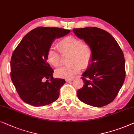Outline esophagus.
<instances>
[{
	"label": "esophagus",
	"instance_id": "obj_1",
	"mask_svg": "<svg viewBox=\"0 0 134 134\" xmlns=\"http://www.w3.org/2000/svg\"><path fill=\"white\" fill-rule=\"evenodd\" d=\"M74 79H66V81H74Z\"/></svg>",
	"mask_w": 134,
	"mask_h": 134
}]
</instances>
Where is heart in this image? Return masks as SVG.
Returning a JSON list of instances; mask_svg holds the SVG:
<instances>
[{
	"instance_id": "heart-1",
	"label": "heart",
	"mask_w": 134,
	"mask_h": 134,
	"mask_svg": "<svg viewBox=\"0 0 134 134\" xmlns=\"http://www.w3.org/2000/svg\"><path fill=\"white\" fill-rule=\"evenodd\" d=\"M57 47L62 54L69 53V65L61 67L56 71L58 77L64 79H72L80 71L81 66L86 68L90 65L92 57V49L90 44L81 42L79 38L68 36L61 40ZM47 61L54 67L60 65V54L53 48L48 49Z\"/></svg>"
}]
</instances>
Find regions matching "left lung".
<instances>
[{"instance_id": "8db88e82", "label": "left lung", "mask_w": 134, "mask_h": 134, "mask_svg": "<svg viewBox=\"0 0 134 134\" xmlns=\"http://www.w3.org/2000/svg\"><path fill=\"white\" fill-rule=\"evenodd\" d=\"M72 31L92 49L91 62L81 75L84 85L77 91V97L94 107L107 105L115 99L125 81L123 51L113 36L102 29L86 27Z\"/></svg>"}]
</instances>
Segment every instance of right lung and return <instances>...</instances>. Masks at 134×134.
<instances>
[{
  "instance_id": "add662e5",
  "label": "right lung",
  "mask_w": 134,
  "mask_h": 134,
  "mask_svg": "<svg viewBox=\"0 0 134 134\" xmlns=\"http://www.w3.org/2000/svg\"><path fill=\"white\" fill-rule=\"evenodd\" d=\"M69 32L63 28L38 27L25 35L13 52L10 63L11 80L26 103L38 107L58 99L65 80L53 78L54 71L46 57L54 40ZM44 79L47 80L44 82Z\"/></svg>"
}]
</instances>
